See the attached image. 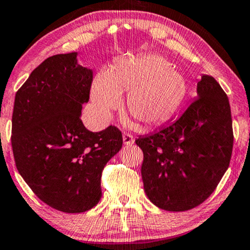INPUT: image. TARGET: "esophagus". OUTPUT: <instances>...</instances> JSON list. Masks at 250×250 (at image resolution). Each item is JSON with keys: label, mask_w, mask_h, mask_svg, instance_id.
<instances>
[{"label": "esophagus", "mask_w": 250, "mask_h": 250, "mask_svg": "<svg viewBox=\"0 0 250 250\" xmlns=\"http://www.w3.org/2000/svg\"><path fill=\"white\" fill-rule=\"evenodd\" d=\"M123 142L125 145H131L134 143V136L129 132H123Z\"/></svg>", "instance_id": "obj_1"}]
</instances>
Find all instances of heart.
Returning a JSON list of instances; mask_svg holds the SVG:
<instances>
[{
    "mask_svg": "<svg viewBox=\"0 0 250 250\" xmlns=\"http://www.w3.org/2000/svg\"><path fill=\"white\" fill-rule=\"evenodd\" d=\"M128 114L145 128L167 121L185 99L187 83L169 68V62L157 54L119 61L112 70L98 72L91 86V99L100 116L108 120L121 105L127 92Z\"/></svg>",
    "mask_w": 250,
    "mask_h": 250,
    "instance_id": "b5f03b06",
    "label": "heart"
}]
</instances>
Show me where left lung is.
Here are the masks:
<instances>
[{"label":"left lung","instance_id":"1","mask_svg":"<svg viewBox=\"0 0 250 250\" xmlns=\"http://www.w3.org/2000/svg\"><path fill=\"white\" fill-rule=\"evenodd\" d=\"M229 97L208 75L197 83V99L180 118L138 137L145 194L166 211H187L203 203L229 168L233 150Z\"/></svg>","mask_w":250,"mask_h":250}]
</instances>
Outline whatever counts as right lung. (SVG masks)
<instances>
[{"label":"right lung","mask_w":250,"mask_h":250,"mask_svg":"<svg viewBox=\"0 0 250 250\" xmlns=\"http://www.w3.org/2000/svg\"><path fill=\"white\" fill-rule=\"evenodd\" d=\"M77 53L46 59L15 97L11 146L18 172L50 208L67 213L92 209L102 197L104 167L122 147L115 125L92 132L81 120L93 72Z\"/></svg>","instance_id":"obj_1"}]
</instances>
